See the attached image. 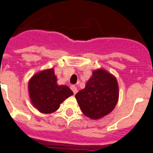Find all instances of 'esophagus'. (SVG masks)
Returning <instances> with one entry per match:
<instances>
[{
	"label": "esophagus",
	"instance_id": "34e87169",
	"mask_svg": "<svg viewBox=\"0 0 153 153\" xmlns=\"http://www.w3.org/2000/svg\"><path fill=\"white\" fill-rule=\"evenodd\" d=\"M71 90H72L73 92H74V94H76L77 92H78V89H77L76 86H74V85H71Z\"/></svg>",
	"mask_w": 153,
	"mask_h": 153
}]
</instances>
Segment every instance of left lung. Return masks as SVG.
<instances>
[{"mask_svg": "<svg viewBox=\"0 0 153 153\" xmlns=\"http://www.w3.org/2000/svg\"><path fill=\"white\" fill-rule=\"evenodd\" d=\"M116 78L103 69L93 71L85 88L79 91L75 98L83 114L92 120L110 114L117 103L119 97Z\"/></svg>", "mask_w": 153, "mask_h": 153, "instance_id": "8db88e82", "label": "left lung"}]
</instances>
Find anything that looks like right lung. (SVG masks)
<instances>
[{
    "instance_id": "right-lung-1",
    "label": "right lung",
    "mask_w": 153,
    "mask_h": 153,
    "mask_svg": "<svg viewBox=\"0 0 153 153\" xmlns=\"http://www.w3.org/2000/svg\"><path fill=\"white\" fill-rule=\"evenodd\" d=\"M53 68L36 73L29 81V93L32 104L39 112L51 114L59 108L61 102L72 96L67 85H59Z\"/></svg>"
}]
</instances>
